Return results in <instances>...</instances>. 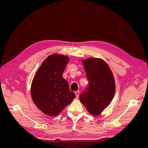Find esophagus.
I'll use <instances>...</instances> for the list:
<instances>
[{"label": "esophagus", "mask_w": 148, "mask_h": 148, "mask_svg": "<svg viewBox=\"0 0 148 148\" xmlns=\"http://www.w3.org/2000/svg\"><path fill=\"white\" fill-rule=\"evenodd\" d=\"M75 95H76V97H78L79 96V91H75Z\"/></svg>", "instance_id": "obj_1"}]
</instances>
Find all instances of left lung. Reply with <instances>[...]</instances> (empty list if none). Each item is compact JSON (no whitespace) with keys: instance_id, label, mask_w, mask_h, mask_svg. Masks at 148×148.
Returning <instances> with one entry per match:
<instances>
[{"instance_id":"obj_1","label":"left lung","mask_w":148,"mask_h":148,"mask_svg":"<svg viewBox=\"0 0 148 148\" xmlns=\"http://www.w3.org/2000/svg\"><path fill=\"white\" fill-rule=\"evenodd\" d=\"M89 84L79 96L80 101L89 114H100L114 96L115 84L109 65L102 59L90 58L83 60Z\"/></svg>"}]
</instances>
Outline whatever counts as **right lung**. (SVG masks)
<instances>
[{"label": "right lung", "instance_id": "right-lung-1", "mask_svg": "<svg viewBox=\"0 0 148 148\" xmlns=\"http://www.w3.org/2000/svg\"><path fill=\"white\" fill-rule=\"evenodd\" d=\"M69 61L66 56H49L40 66L31 83V95L35 105L51 117L59 115L75 97L62 77Z\"/></svg>", "mask_w": 148, "mask_h": 148}]
</instances>
